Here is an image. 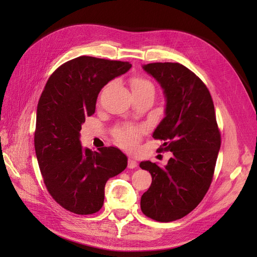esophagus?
<instances>
[{
  "label": "esophagus",
  "instance_id": "obj_1",
  "mask_svg": "<svg viewBox=\"0 0 257 257\" xmlns=\"http://www.w3.org/2000/svg\"><path fill=\"white\" fill-rule=\"evenodd\" d=\"M127 166H128V168H135V167H137V162L133 158H130Z\"/></svg>",
  "mask_w": 257,
  "mask_h": 257
}]
</instances>
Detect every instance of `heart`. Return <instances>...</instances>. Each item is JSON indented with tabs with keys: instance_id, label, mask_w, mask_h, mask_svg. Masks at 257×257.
I'll use <instances>...</instances> for the list:
<instances>
[{
	"instance_id": "obj_1",
	"label": "heart",
	"mask_w": 257,
	"mask_h": 257,
	"mask_svg": "<svg viewBox=\"0 0 257 257\" xmlns=\"http://www.w3.org/2000/svg\"><path fill=\"white\" fill-rule=\"evenodd\" d=\"M131 89L132 92L136 93L147 89H153V85L149 80L143 78V77L135 76L131 79ZM113 136L120 146L131 149L136 146L139 136H141V130L130 125H122L114 131Z\"/></svg>"
}]
</instances>
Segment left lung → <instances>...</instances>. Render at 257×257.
I'll use <instances>...</instances> for the list:
<instances>
[{
	"label": "left lung",
	"instance_id": "1",
	"mask_svg": "<svg viewBox=\"0 0 257 257\" xmlns=\"http://www.w3.org/2000/svg\"><path fill=\"white\" fill-rule=\"evenodd\" d=\"M144 71L164 93L165 116L153 132L164 141L160 151H170L165 166L150 161L139 166L152 176L141 200L144 214L159 222H172L189 214L203 200L211 184L221 135L214 105L205 83L180 63H150Z\"/></svg>",
	"mask_w": 257,
	"mask_h": 257
}]
</instances>
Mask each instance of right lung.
<instances>
[{"instance_id":"1","label":"right lung","mask_w":257,"mask_h":257,"mask_svg":"<svg viewBox=\"0 0 257 257\" xmlns=\"http://www.w3.org/2000/svg\"><path fill=\"white\" fill-rule=\"evenodd\" d=\"M128 62L82 56L56 69L38 100L34 146L46 188L59 205L76 214L103 207L108 179L122 173L127 158L114 147L83 148L80 130L95 112L98 93L125 74Z\"/></svg>"}]
</instances>
